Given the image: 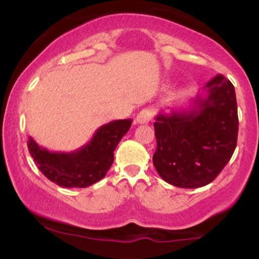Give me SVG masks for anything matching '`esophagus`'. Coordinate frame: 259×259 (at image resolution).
Returning a JSON list of instances; mask_svg holds the SVG:
<instances>
[{"label": "esophagus", "instance_id": "obj_1", "mask_svg": "<svg viewBox=\"0 0 259 259\" xmlns=\"http://www.w3.org/2000/svg\"><path fill=\"white\" fill-rule=\"evenodd\" d=\"M153 117V111L151 108H145L139 113L138 117H136V123L138 124H147L148 121H151Z\"/></svg>", "mask_w": 259, "mask_h": 259}]
</instances>
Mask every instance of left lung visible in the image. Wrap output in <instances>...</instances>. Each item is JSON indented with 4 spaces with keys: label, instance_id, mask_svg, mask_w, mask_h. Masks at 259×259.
<instances>
[{
    "label": "left lung",
    "instance_id": "obj_1",
    "mask_svg": "<svg viewBox=\"0 0 259 259\" xmlns=\"http://www.w3.org/2000/svg\"><path fill=\"white\" fill-rule=\"evenodd\" d=\"M153 126V164L160 178L183 189L208 185L236 148L239 117L234 85L219 74L187 108L159 112Z\"/></svg>",
    "mask_w": 259,
    "mask_h": 259
}]
</instances>
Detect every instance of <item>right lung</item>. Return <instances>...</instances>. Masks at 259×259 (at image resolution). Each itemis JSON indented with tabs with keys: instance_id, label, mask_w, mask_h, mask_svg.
I'll use <instances>...</instances> for the list:
<instances>
[{
	"instance_id": "1",
	"label": "right lung",
	"mask_w": 259,
	"mask_h": 259,
	"mask_svg": "<svg viewBox=\"0 0 259 259\" xmlns=\"http://www.w3.org/2000/svg\"><path fill=\"white\" fill-rule=\"evenodd\" d=\"M132 119L100 126L88 144L72 152H50L29 138V152L47 179L62 187H88L105 178L114 160V150L132 126Z\"/></svg>"
}]
</instances>
